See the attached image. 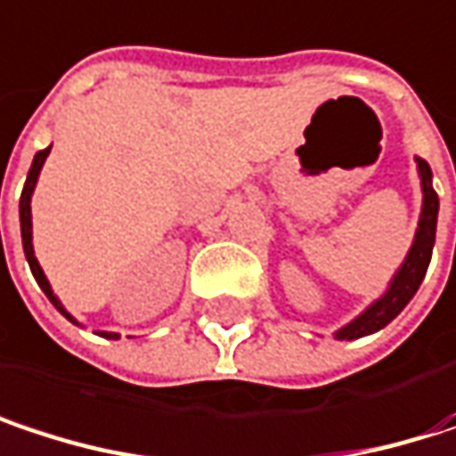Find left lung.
<instances>
[{
    "mask_svg": "<svg viewBox=\"0 0 456 456\" xmlns=\"http://www.w3.org/2000/svg\"><path fill=\"white\" fill-rule=\"evenodd\" d=\"M414 160H417L419 184H422V211H419V222H417V232H414L410 253H407L404 264L399 266V272L394 274L386 293L378 301H372L359 317L351 319L340 330H335L338 340H356V338H364V335H372V332L383 330L388 322H394L404 312V306L410 304L414 293H417V288L422 285V277H425L430 256H433V242H436L438 195L433 190L430 166L422 158H414Z\"/></svg>",
    "mask_w": 456,
    "mask_h": 456,
    "instance_id": "1",
    "label": "left lung"
}]
</instances>
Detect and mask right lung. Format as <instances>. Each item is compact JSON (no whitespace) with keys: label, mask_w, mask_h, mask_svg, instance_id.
Wrapping results in <instances>:
<instances>
[{"label":"right lung","mask_w":456,"mask_h":456,"mask_svg":"<svg viewBox=\"0 0 456 456\" xmlns=\"http://www.w3.org/2000/svg\"><path fill=\"white\" fill-rule=\"evenodd\" d=\"M49 150L52 147H45V150H39L37 155H34V163H31V168H28V176H26V184H23V192H20V237H23V250H26V261H28V266H31V272H34V277H37V282H39V288L45 290V296L52 301V306L62 314V317L68 319V322H73V324H78L76 319L70 317V312H65V306L60 304V298L54 296V290H52V285H49V280H46L45 269L39 266V261H37V256H34V224H31V195H34V190H37V182H39V174H42V166H45L46 155H49ZM102 338H108V340H116V338H121L118 332H100Z\"/></svg>","instance_id":"right-lung-1"}]
</instances>
